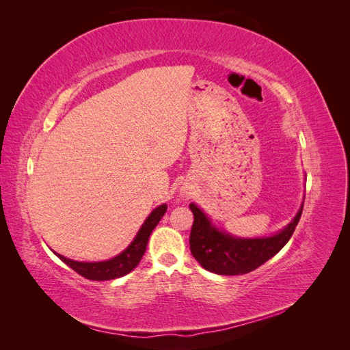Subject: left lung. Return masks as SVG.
<instances>
[{"mask_svg":"<svg viewBox=\"0 0 350 350\" xmlns=\"http://www.w3.org/2000/svg\"><path fill=\"white\" fill-rule=\"evenodd\" d=\"M189 209L194 213L189 247L197 262L213 273L241 275L257 269L284 247L298 226L304 204L282 232L260 239H239L219 232L194 203L189 204Z\"/></svg>","mask_w":350,"mask_h":350,"instance_id":"left-lung-1","label":"left lung"}]
</instances>
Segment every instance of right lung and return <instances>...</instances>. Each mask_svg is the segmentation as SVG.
I'll use <instances>...</instances> for the list:
<instances>
[{
    "label": "right lung",
    "instance_id": "right-lung-1",
    "mask_svg": "<svg viewBox=\"0 0 350 350\" xmlns=\"http://www.w3.org/2000/svg\"><path fill=\"white\" fill-rule=\"evenodd\" d=\"M167 212V204H162L159 207L148 215V218L144 221V224L141 226L138 234L135 236V239L132 241V243L126 248L122 254H118L117 257L107 260V262H96V263H84V262H75V260L66 258L62 254H55L60 257V260L72 267L77 273L83 275L87 280H93V281H107V280H114V278H120L123 275L129 273L131 271L135 269L138 266L139 260L143 258L146 247L148 242V237H150L153 228L158 226V222L163 217V213Z\"/></svg>",
    "mask_w": 350,
    "mask_h": 350
}]
</instances>
